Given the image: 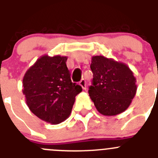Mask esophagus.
I'll list each match as a JSON object with an SVG mask.
<instances>
[{
    "mask_svg": "<svg viewBox=\"0 0 158 158\" xmlns=\"http://www.w3.org/2000/svg\"><path fill=\"white\" fill-rule=\"evenodd\" d=\"M79 85H80L81 86H82V88L83 89H86V82L85 79H82V80L79 82Z\"/></svg>",
    "mask_w": 158,
    "mask_h": 158,
    "instance_id": "1",
    "label": "esophagus"
}]
</instances>
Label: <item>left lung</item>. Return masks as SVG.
<instances>
[{
	"label": "left lung",
	"instance_id": "obj_1",
	"mask_svg": "<svg viewBox=\"0 0 158 158\" xmlns=\"http://www.w3.org/2000/svg\"><path fill=\"white\" fill-rule=\"evenodd\" d=\"M89 94L97 110L106 116L117 115L130 105L136 93L135 78L126 64L104 56H94Z\"/></svg>",
	"mask_w": 158,
	"mask_h": 158
}]
</instances>
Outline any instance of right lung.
Segmentation results:
<instances>
[{
  "label": "right lung",
  "mask_w": 158,
  "mask_h": 158,
  "mask_svg": "<svg viewBox=\"0 0 158 158\" xmlns=\"http://www.w3.org/2000/svg\"><path fill=\"white\" fill-rule=\"evenodd\" d=\"M67 57L44 55L23 77V94L29 110L41 120L59 124L69 118L82 87L71 80Z\"/></svg>",
  "instance_id": "1"
}]
</instances>
